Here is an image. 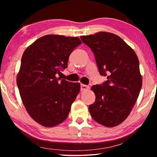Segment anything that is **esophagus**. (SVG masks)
I'll return each instance as SVG.
<instances>
[{
  "label": "esophagus",
  "mask_w": 157,
  "mask_h": 157,
  "mask_svg": "<svg viewBox=\"0 0 157 157\" xmlns=\"http://www.w3.org/2000/svg\"><path fill=\"white\" fill-rule=\"evenodd\" d=\"M89 89V87L88 86H86V85H84V84H81V91H85Z\"/></svg>",
  "instance_id": "obj_1"
}]
</instances>
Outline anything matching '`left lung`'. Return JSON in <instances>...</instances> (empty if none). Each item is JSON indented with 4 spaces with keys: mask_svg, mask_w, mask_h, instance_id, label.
Segmentation results:
<instances>
[{
    "mask_svg": "<svg viewBox=\"0 0 157 157\" xmlns=\"http://www.w3.org/2000/svg\"><path fill=\"white\" fill-rule=\"evenodd\" d=\"M95 55L100 75H107L102 85H94L95 101L89 105L91 117L102 125L116 127L128 117L142 86L136 53L120 36L107 32L80 36Z\"/></svg>",
    "mask_w": 157,
    "mask_h": 157,
    "instance_id": "1",
    "label": "left lung"
}]
</instances>
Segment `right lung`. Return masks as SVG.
<instances>
[{
	"label": "right lung",
	"instance_id": "right-lung-1",
	"mask_svg": "<svg viewBox=\"0 0 157 157\" xmlns=\"http://www.w3.org/2000/svg\"><path fill=\"white\" fill-rule=\"evenodd\" d=\"M81 44L78 37L48 34L23 52L17 84L26 111L42 126L63 123L80 91L78 82H59L56 75L67 68L69 55Z\"/></svg>",
	"mask_w": 157,
	"mask_h": 157
}]
</instances>
